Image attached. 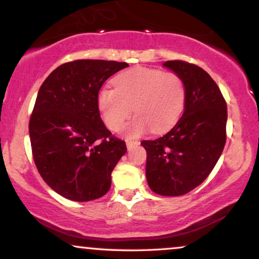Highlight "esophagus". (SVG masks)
I'll return each instance as SVG.
<instances>
[{"label":"esophagus","instance_id":"34e87169","mask_svg":"<svg viewBox=\"0 0 259 259\" xmlns=\"http://www.w3.org/2000/svg\"><path fill=\"white\" fill-rule=\"evenodd\" d=\"M135 145H139V141H134V140H126V147L132 148Z\"/></svg>","mask_w":259,"mask_h":259}]
</instances>
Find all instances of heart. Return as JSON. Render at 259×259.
<instances>
[{"label":"heart","instance_id":"b5f03b06","mask_svg":"<svg viewBox=\"0 0 259 259\" xmlns=\"http://www.w3.org/2000/svg\"><path fill=\"white\" fill-rule=\"evenodd\" d=\"M114 89H101L97 105L105 124L119 132L135 111L138 117L127 126L129 135H140L148 127L164 132L181 117L186 90L178 74L156 68L138 67L113 80Z\"/></svg>","mask_w":259,"mask_h":259}]
</instances>
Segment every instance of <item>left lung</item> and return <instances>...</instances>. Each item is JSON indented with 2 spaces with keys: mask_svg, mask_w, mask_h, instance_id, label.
Returning <instances> with one entry per match:
<instances>
[{
  "mask_svg": "<svg viewBox=\"0 0 259 259\" xmlns=\"http://www.w3.org/2000/svg\"><path fill=\"white\" fill-rule=\"evenodd\" d=\"M164 67L183 79V117L165 135L141 142L147 152L150 189L162 196H181L206 180L227 141V102L215 81L198 65L167 61Z\"/></svg>",
  "mask_w": 259,
  "mask_h": 259,
  "instance_id": "obj_1",
  "label": "left lung"
}]
</instances>
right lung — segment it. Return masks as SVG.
<instances>
[{
  "instance_id": "obj_1",
  "label": "right lung",
  "mask_w": 259,
  "mask_h": 259,
  "mask_svg": "<svg viewBox=\"0 0 259 259\" xmlns=\"http://www.w3.org/2000/svg\"><path fill=\"white\" fill-rule=\"evenodd\" d=\"M125 62L78 59L59 65L38 90L30 121L31 151L38 173L68 200L102 197L112 184V170L126 152L123 140L107 129L97 96Z\"/></svg>"
}]
</instances>
